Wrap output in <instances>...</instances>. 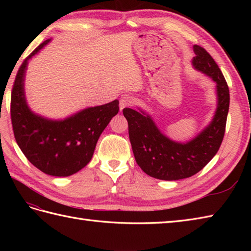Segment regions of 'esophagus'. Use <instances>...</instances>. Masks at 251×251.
I'll list each match as a JSON object with an SVG mask.
<instances>
[{
  "label": "esophagus",
  "instance_id": "34e87169",
  "mask_svg": "<svg viewBox=\"0 0 251 251\" xmlns=\"http://www.w3.org/2000/svg\"><path fill=\"white\" fill-rule=\"evenodd\" d=\"M134 104V98L130 97L128 95H124L122 96V98L120 99V110L123 111L125 108H128V106H131Z\"/></svg>",
  "mask_w": 251,
  "mask_h": 251
}]
</instances>
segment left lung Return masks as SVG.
<instances>
[{
    "label": "left lung",
    "mask_w": 251,
    "mask_h": 251,
    "mask_svg": "<svg viewBox=\"0 0 251 251\" xmlns=\"http://www.w3.org/2000/svg\"><path fill=\"white\" fill-rule=\"evenodd\" d=\"M192 67L216 83L217 108L209 124L191 140L170 139L158 128L153 117L137 106L125 108L132 152L139 167L150 177L159 180H180L197 174L219 150L226 131L230 105L227 84L212 57L201 46L194 45Z\"/></svg>",
    "instance_id": "left-lung-1"
}]
</instances>
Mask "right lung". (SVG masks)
<instances>
[{
  "mask_svg": "<svg viewBox=\"0 0 251 251\" xmlns=\"http://www.w3.org/2000/svg\"><path fill=\"white\" fill-rule=\"evenodd\" d=\"M50 41H44L19 68L12 92L10 116L16 142L28 161L46 175L68 177L90 162L100 135L119 112V100L88 106L58 120L32 111L25 98V72L29 60Z\"/></svg>",
  "mask_w": 251,
  "mask_h": 251,
  "instance_id": "add662e5",
  "label": "right lung"
}]
</instances>
